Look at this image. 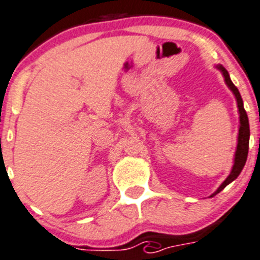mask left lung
<instances>
[{
	"label": "left lung",
	"mask_w": 260,
	"mask_h": 260,
	"mask_svg": "<svg viewBox=\"0 0 260 260\" xmlns=\"http://www.w3.org/2000/svg\"><path fill=\"white\" fill-rule=\"evenodd\" d=\"M217 68L222 72L223 77H224L225 84L229 86V88L231 89L232 93H234L235 97H236L237 108H239V114H240V128H239V137H237L236 152H235V161H234V167H232L231 173H230V176L224 179V182H223L222 185L218 187V190L213 193L212 198L214 195H217L218 192H220V191H222L225 186L230 185L232 181H235V179L239 177V174L241 173L242 168H244L245 163H246L247 152H249V137H250L249 119H247V114L244 109V103H242L241 94H240L237 87L232 83L229 72H227L222 65H217Z\"/></svg>",
	"instance_id": "1"
}]
</instances>
